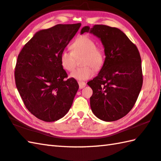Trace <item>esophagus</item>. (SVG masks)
<instances>
[{
	"mask_svg": "<svg viewBox=\"0 0 161 161\" xmlns=\"http://www.w3.org/2000/svg\"><path fill=\"white\" fill-rule=\"evenodd\" d=\"M78 85H79V88L83 89V87L86 86V83L83 81H78Z\"/></svg>",
	"mask_w": 161,
	"mask_h": 161,
	"instance_id": "obj_1",
	"label": "esophagus"
}]
</instances>
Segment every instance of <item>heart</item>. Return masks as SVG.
Segmentation results:
<instances>
[{
  "label": "heart",
  "mask_w": 161,
  "mask_h": 161,
  "mask_svg": "<svg viewBox=\"0 0 161 161\" xmlns=\"http://www.w3.org/2000/svg\"><path fill=\"white\" fill-rule=\"evenodd\" d=\"M71 52L63 50L60 53L59 62L62 67L66 71H71L75 68V57L83 54L82 67L75 69L70 77L77 80H86L92 78L97 70L102 67L105 55L102 49L97 47L95 41L87 35L79 36L70 45ZM94 68H93V67Z\"/></svg>",
  "instance_id": "obj_1"
}]
</instances>
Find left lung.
Masks as SVG:
<instances>
[{
    "instance_id": "1",
    "label": "left lung",
    "mask_w": 161,
    "mask_h": 161,
    "mask_svg": "<svg viewBox=\"0 0 161 161\" xmlns=\"http://www.w3.org/2000/svg\"><path fill=\"white\" fill-rule=\"evenodd\" d=\"M86 32L101 40L106 56L97 76L87 83L93 91L90 99L91 109L102 120H119L134 107L142 89L140 54L128 36L115 27L86 26L80 33Z\"/></svg>"
}]
</instances>
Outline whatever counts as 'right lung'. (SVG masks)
Masks as SVG:
<instances>
[{
    "mask_svg": "<svg viewBox=\"0 0 161 161\" xmlns=\"http://www.w3.org/2000/svg\"><path fill=\"white\" fill-rule=\"evenodd\" d=\"M81 24H57L35 33L17 57L15 83L24 105L33 116L53 122L67 114L78 90L68 75L59 55Z\"/></svg>",
    "mask_w": 161,
    "mask_h": 161,
    "instance_id": "obj_1",
    "label": "right lung"
}]
</instances>
